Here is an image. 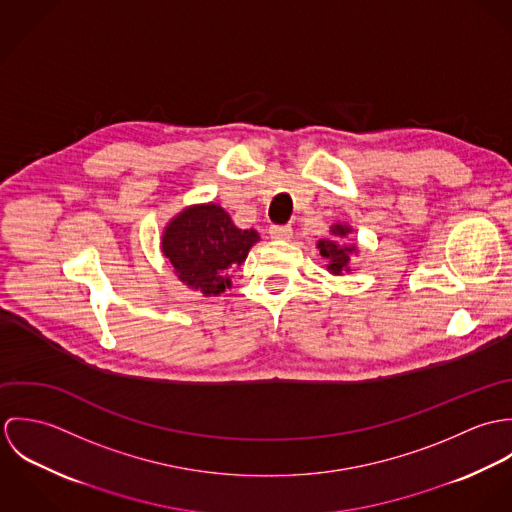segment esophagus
Segmentation results:
<instances>
[{
  "label": "esophagus",
  "mask_w": 512,
  "mask_h": 512,
  "mask_svg": "<svg viewBox=\"0 0 512 512\" xmlns=\"http://www.w3.org/2000/svg\"><path fill=\"white\" fill-rule=\"evenodd\" d=\"M292 234L293 230L290 224H274V226H270V236L274 240H290Z\"/></svg>",
  "instance_id": "obj_1"
}]
</instances>
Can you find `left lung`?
Masks as SVG:
<instances>
[{
    "label": "left lung",
    "mask_w": 512,
    "mask_h": 512,
    "mask_svg": "<svg viewBox=\"0 0 512 512\" xmlns=\"http://www.w3.org/2000/svg\"><path fill=\"white\" fill-rule=\"evenodd\" d=\"M333 236L331 238H323L317 242V248L321 252V256L329 262L327 264V270L335 276L343 274V272H349V262H351V256L357 254V244H345L343 238H347L353 228L349 224H333L331 230H329Z\"/></svg>",
    "instance_id": "8db88e82"
}]
</instances>
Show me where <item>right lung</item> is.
Wrapping results in <instances>:
<instances>
[{"label": "right lung", "instance_id": "right-lung-1", "mask_svg": "<svg viewBox=\"0 0 512 512\" xmlns=\"http://www.w3.org/2000/svg\"><path fill=\"white\" fill-rule=\"evenodd\" d=\"M260 240L254 228H238L220 205H193L171 220L161 250L177 278L191 290L219 295L230 288V274Z\"/></svg>", "mask_w": 512, "mask_h": 512}]
</instances>
